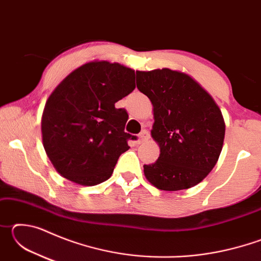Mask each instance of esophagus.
I'll list each match as a JSON object with an SVG mask.
<instances>
[{"label":"esophagus","mask_w":261,"mask_h":261,"mask_svg":"<svg viewBox=\"0 0 261 261\" xmlns=\"http://www.w3.org/2000/svg\"><path fill=\"white\" fill-rule=\"evenodd\" d=\"M149 139V132L147 130H143L140 132V135L138 136V143H144Z\"/></svg>","instance_id":"1"}]
</instances>
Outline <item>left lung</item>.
<instances>
[{
  "mask_svg": "<svg viewBox=\"0 0 261 261\" xmlns=\"http://www.w3.org/2000/svg\"><path fill=\"white\" fill-rule=\"evenodd\" d=\"M137 87L153 105L151 135L160 156L144 166L149 183L178 191L200 183L219 160L224 132L219 106L189 74L170 69L136 71Z\"/></svg>",
  "mask_w": 261,
  "mask_h": 261,
  "instance_id": "8db88e82",
  "label": "left lung"
}]
</instances>
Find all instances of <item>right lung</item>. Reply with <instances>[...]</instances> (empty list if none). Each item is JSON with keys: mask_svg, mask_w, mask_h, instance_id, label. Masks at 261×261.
I'll return each mask as SVG.
<instances>
[{"mask_svg": "<svg viewBox=\"0 0 261 261\" xmlns=\"http://www.w3.org/2000/svg\"><path fill=\"white\" fill-rule=\"evenodd\" d=\"M135 70L92 61L65 77L48 98L42 144L55 169L71 182L92 187L107 180L131 135L126 110L115 103L135 90Z\"/></svg>", "mask_w": 261, "mask_h": 261, "instance_id": "add662e5", "label": "right lung"}]
</instances>
